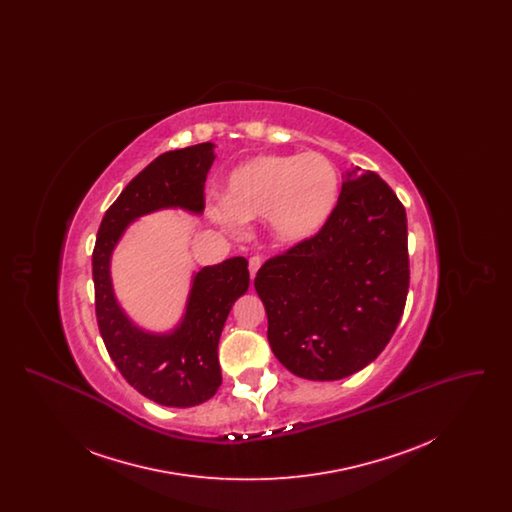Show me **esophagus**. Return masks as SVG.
Segmentation results:
<instances>
[{"label":"esophagus","instance_id":"1","mask_svg":"<svg viewBox=\"0 0 512 512\" xmlns=\"http://www.w3.org/2000/svg\"><path fill=\"white\" fill-rule=\"evenodd\" d=\"M261 265H263V259L259 255H253L249 259V274H251V278H255V274H257V270L261 268Z\"/></svg>","mask_w":512,"mask_h":512}]
</instances>
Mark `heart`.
Here are the masks:
<instances>
[{
	"label": "heart",
	"mask_w": 512,
	"mask_h": 512,
	"mask_svg": "<svg viewBox=\"0 0 512 512\" xmlns=\"http://www.w3.org/2000/svg\"><path fill=\"white\" fill-rule=\"evenodd\" d=\"M338 197L340 178L324 155H263L226 178L211 217L226 228L267 217L278 242L301 244L332 219Z\"/></svg>",
	"instance_id": "b5f03b06"
}]
</instances>
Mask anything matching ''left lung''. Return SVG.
<instances>
[{"mask_svg": "<svg viewBox=\"0 0 512 512\" xmlns=\"http://www.w3.org/2000/svg\"><path fill=\"white\" fill-rule=\"evenodd\" d=\"M409 272L405 207L376 172L349 169L328 224L255 276L272 353L318 382L365 368L399 324Z\"/></svg>", "mask_w": 512, "mask_h": 512, "instance_id": "1", "label": "left lung"}]
</instances>
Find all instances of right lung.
<instances>
[{"mask_svg": "<svg viewBox=\"0 0 512 512\" xmlns=\"http://www.w3.org/2000/svg\"><path fill=\"white\" fill-rule=\"evenodd\" d=\"M213 161L211 142L167 151L151 161L107 209L92 255L96 317L109 357L134 390L163 407H194L219 390L220 332L232 305L249 288L247 261L232 257L195 272L180 324L153 334L122 311L111 282V255L128 224L144 215L159 209L201 215Z\"/></svg>", "mask_w": 512, "mask_h": 512, "instance_id": "right-lung-1", "label": "right lung"}]
</instances>
